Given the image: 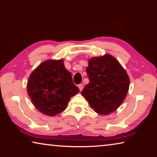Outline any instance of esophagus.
I'll return each mask as SVG.
<instances>
[{
    "instance_id": "obj_1",
    "label": "esophagus",
    "mask_w": 157,
    "mask_h": 157,
    "mask_svg": "<svg viewBox=\"0 0 157 157\" xmlns=\"http://www.w3.org/2000/svg\"><path fill=\"white\" fill-rule=\"evenodd\" d=\"M78 87H79V91H82V89H83V88H84V86H83V84H80L78 85Z\"/></svg>"
}]
</instances>
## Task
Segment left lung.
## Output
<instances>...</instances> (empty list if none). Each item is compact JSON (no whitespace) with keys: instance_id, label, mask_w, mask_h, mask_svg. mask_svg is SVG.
<instances>
[{"instance_id":"left-lung-1","label":"left lung","mask_w":157,"mask_h":157,"mask_svg":"<svg viewBox=\"0 0 157 157\" xmlns=\"http://www.w3.org/2000/svg\"><path fill=\"white\" fill-rule=\"evenodd\" d=\"M89 83L81 92L94 111L107 115L115 111L125 99L129 78L118 60L111 55L89 59L86 68Z\"/></svg>"}]
</instances>
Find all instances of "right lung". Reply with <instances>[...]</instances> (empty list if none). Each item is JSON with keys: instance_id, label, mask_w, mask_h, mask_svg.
Wrapping results in <instances>:
<instances>
[{"instance_id": "right-lung-1", "label": "right lung", "mask_w": 157, "mask_h": 157, "mask_svg": "<svg viewBox=\"0 0 157 157\" xmlns=\"http://www.w3.org/2000/svg\"><path fill=\"white\" fill-rule=\"evenodd\" d=\"M32 102L39 111L54 116L64 111L71 98L79 92L63 60L48 59L32 72L27 84Z\"/></svg>"}]
</instances>
